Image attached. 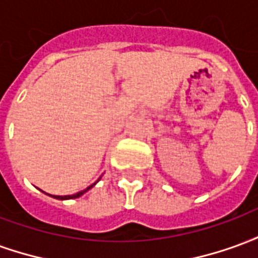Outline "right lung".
I'll use <instances>...</instances> for the list:
<instances>
[{"mask_svg":"<svg viewBox=\"0 0 258 258\" xmlns=\"http://www.w3.org/2000/svg\"><path fill=\"white\" fill-rule=\"evenodd\" d=\"M94 185H95V184L90 185V186H88L87 189L80 190V192H77V194H74V195H68V196H53V198H55V199H60V200H64V199H76V198H80L81 195L85 194V192H87V190H88V189H91V188H92Z\"/></svg>","mask_w":258,"mask_h":258,"instance_id":"add662e5","label":"right lung"}]
</instances>
